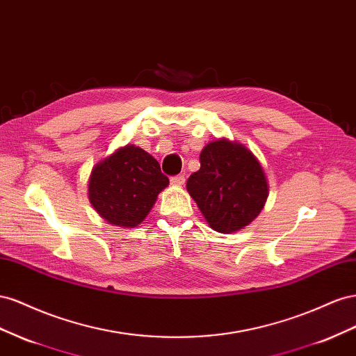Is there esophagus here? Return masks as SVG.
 <instances>
[{
	"label": "esophagus",
	"instance_id": "esophagus-1",
	"mask_svg": "<svg viewBox=\"0 0 356 356\" xmlns=\"http://www.w3.org/2000/svg\"><path fill=\"white\" fill-rule=\"evenodd\" d=\"M170 181H171V185H175V186H181V185H185V176H181V175H179V176H172V177L170 179Z\"/></svg>",
	"mask_w": 356,
	"mask_h": 356
}]
</instances>
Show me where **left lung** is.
I'll use <instances>...</instances> for the list:
<instances>
[{
    "mask_svg": "<svg viewBox=\"0 0 356 356\" xmlns=\"http://www.w3.org/2000/svg\"><path fill=\"white\" fill-rule=\"evenodd\" d=\"M200 170L186 181L209 225L223 234L248 227L266 206L267 177L259 161L237 141H210L200 155Z\"/></svg>",
    "mask_w": 356,
    "mask_h": 356,
    "instance_id": "left-lung-1",
    "label": "left lung"
}]
</instances>
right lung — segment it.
Listing matches in <instances>:
<instances>
[{"label":"right lung","instance_id":"right-lung-1","mask_svg":"<svg viewBox=\"0 0 356 356\" xmlns=\"http://www.w3.org/2000/svg\"><path fill=\"white\" fill-rule=\"evenodd\" d=\"M168 184L154 156L127 145L92 168L88 195L98 215L111 225L134 228L143 222Z\"/></svg>","mask_w":356,"mask_h":356}]
</instances>
